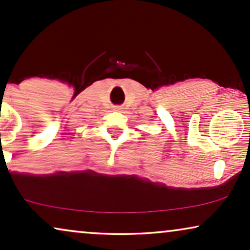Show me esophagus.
I'll list each match as a JSON object with an SVG mask.
<instances>
[{
	"label": "esophagus",
	"instance_id": "obj_1",
	"mask_svg": "<svg viewBox=\"0 0 250 250\" xmlns=\"http://www.w3.org/2000/svg\"><path fill=\"white\" fill-rule=\"evenodd\" d=\"M114 109H115V111H121V106H115V107H114Z\"/></svg>",
	"mask_w": 250,
	"mask_h": 250
}]
</instances>
